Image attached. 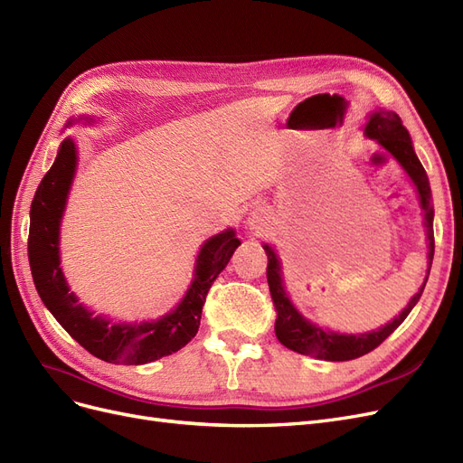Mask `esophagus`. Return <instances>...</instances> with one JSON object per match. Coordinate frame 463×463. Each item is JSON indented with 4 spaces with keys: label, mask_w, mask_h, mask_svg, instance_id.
<instances>
[{
    "label": "esophagus",
    "mask_w": 463,
    "mask_h": 463,
    "mask_svg": "<svg viewBox=\"0 0 463 463\" xmlns=\"http://www.w3.org/2000/svg\"><path fill=\"white\" fill-rule=\"evenodd\" d=\"M250 227H251V229H258V231L261 229V227H260V221H255V219H250Z\"/></svg>",
    "instance_id": "1"
}]
</instances>
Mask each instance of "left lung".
Here are the masks:
<instances>
[{
  "label": "left lung",
  "instance_id": "left-lung-1",
  "mask_svg": "<svg viewBox=\"0 0 463 463\" xmlns=\"http://www.w3.org/2000/svg\"><path fill=\"white\" fill-rule=\"evenodd\" d=\"M366 139H372L378 143L389 156L395 160L408 179L412 181L416 194L420 200V205L423 210V227H425V242H427V270L423 284L418 288V292L408 301L404 309L383 326L363 332V334H341L334 332L326 326L311 322L305 318L298 307L294 305L292 298L286 292L284 277H282V263L279 253L270 244H263V250L267 253V282L272 301H275L279 318L275 322V334L280 344L296 353L318 358V361H330V363H341V361H353V358L363 356L378 347L382 341H385L392 332H395L404 318L414 309L416 303L420 301L427 279H430V270L433 263L435 253V238H433V200H431V186L430 179H427L425 169L421 162L416 156V150L410 139L408 129L402 126L399 114L392 110L378 109L368 114V122L363 128Z\"/></svg>",
  "mask_w": 463,
  "mask_h": 463
}]
</instances>
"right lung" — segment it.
<instances>
[{"instance_id": "obj_1", "label": "right lung", "mask_w": 463, "mask_h": 463, "mask_svg": "<svg viewBox=\"0 0 463 463\" xmlns=\"http://www.w3.org/2000/svg\"><path fill=\"white\" fill-rule=\"evenodd\" d=\"M95 122L100 119L83 114L68 119L64 128L76 124L93 126ZM78 160L76 139L66 135L59 145L53 165L32 200L28 260L33 284L43 305L85 351L105 363L146 364L177 353L196 335L208 289L231 261L234 250L241 246L236 231L229 227L210 236L200 246L193 280L169 313L141 322H122L107 315H95L71 292L61 267V225L78 171Z\"/></svg>"}]
</instances>
